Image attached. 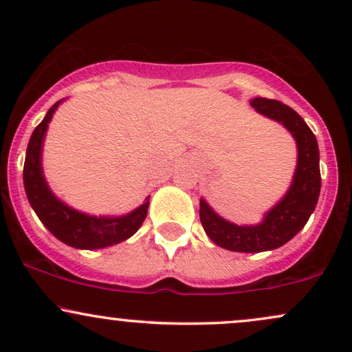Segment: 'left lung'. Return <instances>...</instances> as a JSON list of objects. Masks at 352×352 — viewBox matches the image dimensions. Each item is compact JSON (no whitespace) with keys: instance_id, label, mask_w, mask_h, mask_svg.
Instances as JSON below:
<instances>
[{"instance_id":"obj_1","label":"left lung","mask_w":352,"mask_h":352,"mask_svg":"<svg viewBox=\"0 0 352 352\" xmlns=\"http://www.w3.org/2000/svg\"><path fill=\"white\" fill-rule=\"evenodd\" d=\"M258 114L280 122L296 140L298 162L285 197L265 213L256 225H236L220 217L204 199H200V221L213 243L230 252L260 253L288 243L309 220L316 208L321 172L319 148L308 124L292 107L280 100L254 98L250 100Z\"/></svg>"}]
</instances>
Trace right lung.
I'll use <instances>...</instances> for the list:
<instances>
[{"mask_svg":"<svg viewBox=\"0 0 352 352\" xmlns=\"http://www.w3.org/2000/svg\"><path fill=\"white\" fill-rule=\"evenodd\" d=\"M64 99L52 106L34 129L24 159V190L31 207L43 225L63 243L79 250H99L131 238L147 217L148 199L140 207L120 217H96L69 207L52 193L43 173V144L47 124Z\"/></svg>","mask_w":352,"mask_h":352,"instance_id":"add662e5","label":"right lung"}]
</instances>
